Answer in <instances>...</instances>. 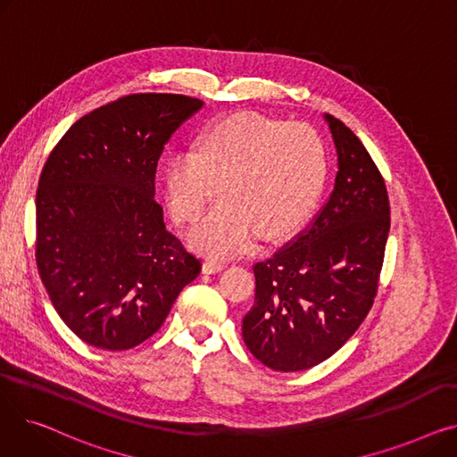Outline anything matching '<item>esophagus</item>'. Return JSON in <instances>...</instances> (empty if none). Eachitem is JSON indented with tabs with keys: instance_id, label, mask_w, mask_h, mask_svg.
<instances>
[{
	"instance_id": "1",
	"label": "esophagus",
	"mask_w": 457,
	"mask_h": 457,
	"mask_svg": "<svg viewBox=\"0 0 457 457\" xmlns=\"http://www.w3.org/2000/svg\"><path fill=\"white\" fill-rule=\"evenodd\" d=\"M224 269H226V262H222V261L207 259V261L204 262V272H205V274H216V272H220V270H224Z\"/></svg>"
}]
</instances>
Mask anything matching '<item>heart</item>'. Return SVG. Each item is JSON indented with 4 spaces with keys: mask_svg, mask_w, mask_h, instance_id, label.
Wrapping results in <instances>:
<instances>
[{
    "mask_svg": "<svg viewBox=\"0 0 457 457\" xmlns=\"http://www.w3.org/2000/svg\"><path fill=\"white\" fill-rule=\"evenodd\" d=\"M328 176L322 137L307 124L259 112L216 120L195 152H179L164 166V196L178 224H192L190 243L211 255L245 248L257 233L276 241L295 231L317 205Z\"/></svg>",
    "mask_w": 457,
    "mask_h": 457,
    "instance_id": "1",
    "label": "heart"
}]
</instances>
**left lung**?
<instances>
[{
	"label": "left lung",
	"mask_w": 457,
	"mask_h": 457,
	"mask_svg": "<svg viewBox=\"0 0 457 457\" xmlns=\"http://www.w3.org/2000/svg\"><path fill=\"white\" fill-rule=\"evenodd\" d=\"M339 172L328 202L293 241L253 265L243 337L279 372L315 367L361 326L378 293L391 228L386 181L353 131L326 114Z\"/></svg>",
	"instance_id": "8db88e82"
}]
</instances>
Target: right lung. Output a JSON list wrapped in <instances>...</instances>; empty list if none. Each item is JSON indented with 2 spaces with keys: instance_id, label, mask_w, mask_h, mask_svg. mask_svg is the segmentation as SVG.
I'll use <instances>...</instances> for the list:
<instances>
[{
  "instance_id": "add662e5",
  "label": "right lung",
  "mask_w": 457,
  "mask_h": 457,
  "mask_svg": "<svg viewBox=\"0 0 457 457\" xmlns=\"http://www.w3.org/2000/svg\"><path fill=\"white\" fill-rule=\"evenodd\" d=\"M202 107L183 94L122 96L79 118L42 168L38 276L62 322L90 346L150 339L202 270L154 200L164 144Z\"/></svg>"
}]
</instances>
